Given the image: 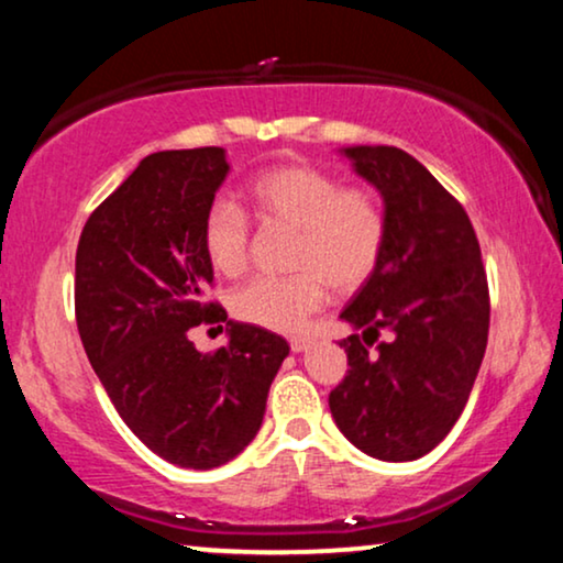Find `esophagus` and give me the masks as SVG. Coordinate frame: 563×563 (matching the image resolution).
I'll return each mask as SVG.
<instances>
[{
    "label": "esophagus",
    "instance_id": "obj_1",
    "mask_svg": "<svg viewBox=\"0 0 563 563\" xmlns=\"http://www.w3.org/2000/svg\"><path fill=\"white\" fill-rule=\"evenodd\" d=\"M288 344L294 352H303L306 347H309V336H290Z\"/></svg>",
    "mask_w": 563,
    "mask_h": 563
}]
</instances>
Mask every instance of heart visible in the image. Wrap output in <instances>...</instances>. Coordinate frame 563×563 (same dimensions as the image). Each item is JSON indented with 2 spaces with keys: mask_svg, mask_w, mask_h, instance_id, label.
I'll use <instances>...</instances> for the list:
<instances>
[{
  "mask_svg": "<svg viewBox=\"0 0 563 563\" xmlns=\"http://www.w3.org/2000/svg\"><path fill=\"white\" fill-rule=\"evenodd\" d=\"M250 203L267 229H288V277H262L231 298V311L269 332H298L327 301V290L350 296L376 275L388 242V216L368 187H344L313 164H280L250 183ZM200 244L223 277L250 267L252 223L242 208L216 200L203 216Z\"/></svg>",
  "mask_w": 563,
  "mask_h": 563,
  "instance_id": "b5f03b06",
  "label": "heart"
}]
</instances>
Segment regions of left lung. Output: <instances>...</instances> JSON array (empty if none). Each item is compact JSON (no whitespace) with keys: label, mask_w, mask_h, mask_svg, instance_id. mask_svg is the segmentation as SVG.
I'll use <instances>...</instances> for the list:
<instances>
[{"label":"left lung","mask_w":563,"mask_h":563,"mask_svg":"<svg viewBox=\"0 0 563 563\" xmlns=\"http://www.w3.org/2000/svg\"><path fill=\"white\" fill-rule=\"evenodd\" d=\"M378 187L388 242L342 319L347 373L329 394L336 427L380 461L430 453L466 407L489 336V286L468 213L396 146L344 148Z\"/></svg>","instance_id":"obj_1"}]
</instances>
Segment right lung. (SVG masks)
Returning a JSON list of instances; mask_svg holds the SVG:
<instances>
[{
  "mask_svg": "<svg viewBox=\"0 0 563 563\" xmlns=\"http://www.w3.org/2000/svg\"><path fill=\"white\" fill-rule=\"evenodd\" d=\"M227 172L219 146L148 154L87 219L74 275L81 344L112 407L148 451L198 471L252 443L290 350L283 336L234 321L216 353H198L186 336L227 320L203 298L213 267L200 244Z\"/></svg>",
  "mask_w": 563,
  "mask_h": 563,
  "instance_id": "add662e5",
  "label": "right lung"
}]
</instances>
